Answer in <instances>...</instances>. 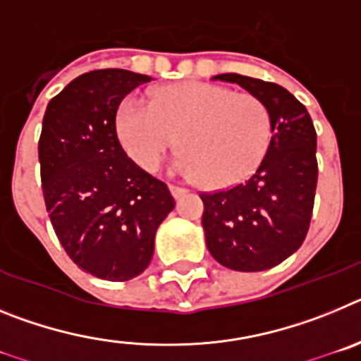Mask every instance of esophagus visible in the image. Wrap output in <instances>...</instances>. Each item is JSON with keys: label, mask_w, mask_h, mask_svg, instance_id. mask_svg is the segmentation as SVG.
<instances>
[{"label": "esophagus", "mask_w": 361, "mask_h": 361, "mask_svg": "<svg viewBox=\"0 0 361 361\" xmlns=\"http://www.w3.org/2000/svg\"><path fill=\"white\" fill-rule=\"evenodd\" d=\"M170 193L173 195V199H178V197L186 195L188 190H184V188H178V186H170Z\"/></svg>", "instance_id": "34e87169"}]
</instances>
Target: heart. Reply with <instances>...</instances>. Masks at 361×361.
Here are the masks:
<instances>
[{"label": "heart", "mask_w": 361, "mask_h": 361, "mask_svg": "<svg viewBox=\"0 0 361 361\" xmlns=\"http://www.w3.org/2000/svg\"><path fill=\"white\" fill-rule=\"evenodd\" d=\"M271 114L257 95L209 82L168 86L155 97L124 99L117 114L123 148L142 170L153 171L183 142L173 171L208 188L244 183L262 164L271 142Z\"/></svg>", "instance_id": "obj_1"}]
</instances>
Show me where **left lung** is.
Returning a JSON list of instances; mask_svg holds the SVG:
<instances>
[{
    "label": "left lung",
    "mask_w": 361,
    "mask_h": 361,
    "mask_svg": "<svg viewBox=\"0 0 361 361\" xmlns=\"http://www.w3.org/2000/svg\"><path fill=\"white\" fill-rule=\"evenodd\" d=\"M213 79L262 99L273 130L262 164L245 183L200 195L206 245L229 269L266 271L291 257L307 235L318 180L317 132L304 104L283 86L240 73Z\"/></svg>",
    "instance_id": "left-lung-1"
}]
</instances>
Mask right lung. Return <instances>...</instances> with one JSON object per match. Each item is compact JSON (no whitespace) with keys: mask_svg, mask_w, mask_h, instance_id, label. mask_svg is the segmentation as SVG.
<instances>
[{"mask_svg":"<svg viewBox=\"0 0 361 361\" xmlns=\"http://www.w3.org/2000/svg\"><path fill=\"white\" fill-rule=\"evenodd\" d=\"M149 75L106 68L82 73L47 106L39 137L43 197L66 255L82 271L124 282L148 267L155 233L175 200L117 139L121 101Z\"/></svg>","mask_w":361,"mask_h":361,"instance_id":"add662e5","label":"right lung"}]
</instances>
